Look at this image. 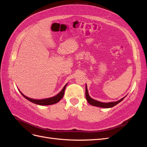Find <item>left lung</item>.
<instances>
[{
    "instance_id": "1",
    "label": "left lung",
    "mask_w": 147,
    "mask_h": 147,
    "mask_svg": "<svg viewBox=\"0 0 147 147\" xmlns=\"http://www.w3.org/2000/svg\"><path fill=\"white\" fill-rule=\"evenodd\" d=\"M86 99L87 101L88 102V103L94 106H97V107H102V108H111L113 107L115 105H117L118 103H119L120 102L122 101L123 100V98L121 99H120L119 100H118L117 102H109V103H104V102H101L99 101H97L96 100H94L93 99L91 98L88 94V89H87V86L86 85Z\"/></svg>"
}]
</instances>
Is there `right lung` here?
I'll list each match as a JSON object with an SVG mask.
<instances>
[{
	"label": "right lung",
	"mask_w": 147,
	"mask_h": 147,
	"mask_svg": "<svg viewBox=\"0 0 147 147\" xmlns=\"http://www.w3.org/2000/svg\"><path fill=\"white\" fill-rule=\"evenodd\" d=\"M67 84L64 86V87L63 88V90L62 91L59 93L58 94H57L56 96H54V97H50V98H48V99H40V100H37V99H31L29 98V97H27L24 96L23 93H21V94L23 95L26 99H28V100H29L30 102H32V103L34 104H36L37 105H52V104H54L57 103V102H58L59 101H60L61 100V99L63 98L64 94V92H65V87L67 86Z\"/></svg>",
	"instance_id": "right-lung-1"
}]
</instances>
